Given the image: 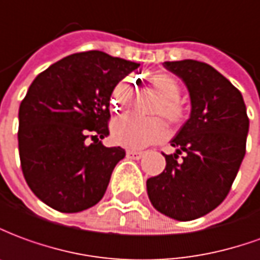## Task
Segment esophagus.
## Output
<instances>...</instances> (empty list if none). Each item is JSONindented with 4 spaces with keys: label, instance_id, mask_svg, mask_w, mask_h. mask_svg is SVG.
<instances>
[{
    "label": "esophagus",
    "instance_id": "1",
    "mask_svg": "<svg viewBox=\"0 0 260 260\" xmlns=\"http://www.w3.org/2000/svg\"><path fill=\"white\" fill-rule=\"evenodd\" d=\"M126 154L128 158H133V159H140L141 156L144 155V152H143V151H136V150H127Z\"/></svg>",
    "mask_w": 260,
    "mask_h": 260
}]
</instances>
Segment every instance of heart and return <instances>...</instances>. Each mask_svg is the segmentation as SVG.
<instances>
[{
    "label": "heart",
    "instance_id": "b5f03b06",
    "mask_svg": "<svg viewBox=\"0 0 260 260\" xmlns=\"http://www.w3.org/2000/svg\"><path fill=\"white\" fill-rule=\"evenodd\" d=\"M147 84L159 96L155 115H161L172 126H179L186 119L187 110L179 99L182 86L175 75L158 71L147 78ZM134 85L132 81L121 80L112 91V105L115 109L123 108L132 99ZM112 140L127 148H143L167 137V126L159 117L140 119L133 115H123L112 121Z\"/></svg>",
    "mask_w": 260,
    "mask_h": 260
}]
</instances>
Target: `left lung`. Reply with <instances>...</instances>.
<instances>
[{
    "instance_id": "obj_1",
    "label": "left lung",
    "mask_w": 260,
    "mask_h": 260,
    "mask_svg": "<svg viewBox=\"0 0 260 260\" xmlns=\"http://www.w3.org/2000/svg\"><path fill=\"white\" fill-rule=\"evenodd\" d=\"M164 66L186 84L192 112L171 141L176 152L164 154L167 167L147 180V192L159 213L190 221L227 198L245 156L249 119L241 92L211 66L196 60Z\"/></svg>"
}]
</instances>
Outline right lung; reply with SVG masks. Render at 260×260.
Segmentation results:
<instances>
[{"mask_svg":"<svg viewBox=\"0 0 260 260\" xmlns=\"http://www.w3.org/2000/svg\"><path fill=\"white\" fill-rule=\"evenodd\" d=\"M139 67L104 51H84L51 64L29 86L19 106L22 172L51 209L78 213L104 198L126 155L121 147L101 141L109 136L110 95Z\"/></svg>","mask_w":260,"mask_h":260,"instance_id":"right-lung-1","label":"right lung"}]
</instances>
